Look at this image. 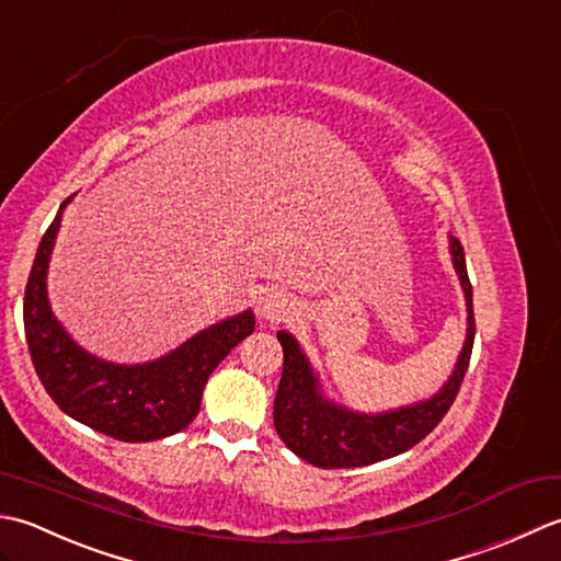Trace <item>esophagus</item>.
<instances>
[{"label": "esophagus", "instance_id": "esophagus-1", "mask_svg": "<svg viewBox=\"0 0 561 561\" xmlns=\"http://www.w3.org/2000/svg\"><path fill=\"white\" fill-rule=\"evenodd\" d=\"M256 314L266 322H283L293 314V302L288 300V295H283L280 290H266L259 297L256 302Z\"/></svg>", "mask_w": 561, "mask_h": 561}]
</instances>
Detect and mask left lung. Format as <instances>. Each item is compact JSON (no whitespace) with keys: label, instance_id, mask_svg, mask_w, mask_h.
<instances>
[{"label":"left lung","instance_id":"8db88e82","mask_svg":"<svg viewBox=\"0 0 561 561\" xmlns=\"http://www.w3.org/2000/svg\"><path fill=\"white\" fill-rule=\"evenodd\" d=\"M450 256L467 305V336L448 380L421 402L380 414L348 409L327 397L319 375L290 331H278L283 346V377L273 402V424L280 440L314 467H365L414 448L440 424L460 390L474 344L472 285L467 276L462 244L450 237Z\"/></svg>","mask_w":561,"mask_h":561}]
</instances>
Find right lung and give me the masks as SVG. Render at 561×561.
<instances>
[{
  "label": "right lung",
  "mask_w": 561,
  "mask_h": 561,
  "mask_svg": "<svg viewBox=\"0 0 561 561\" xmlns=\"http://www.w3.org/2000/svg\"><path fill=\"white\" fill-rule=\"evenodd\" d=\"M70 201L43 234L26 285L24 327L33 368L53 402L79 424L125 443L174 436L196 419L210 373L254 331V312L227 317L147 363H111L89 353L67 334L48 300V266Z\"/></svg>",
  "instance_id": "1"
}]
</instances>
